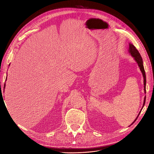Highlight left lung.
<instances>
[{"label": "left lung", "mask_w": 154, "mask_h": 154, "mask_svg": "<svg viewBox=\"0 0 154 154\" xmlns=\"http://www.w3.org/2000/svg\"><path fill=\"white\" fill-rule=\"evenodd\" d=\"M128 52L129 53H130L131 54V55L134 58L135 60L137 62V64H138V66L140 68V70H141L142 73V75L143 77V85H144V92L146 94V88H145V86H146V76H145V70H144V67H143V61H142V57L140 54V53L139 52V51H137V48H135V47L132 44H129V48H128ZM145 99H146V96H145L144 97V101H143V107H143L144 105H145ZM141 112V110L140 112H139V114L138 115V116L137 117V118L135 119V120L134 121V123L135 122V120H137V119L138 118L140 113ZM132 123V124H133ZM131 124V125H132Z\"/></svg>", "instance_id": "8db88e82"}]
</instances>
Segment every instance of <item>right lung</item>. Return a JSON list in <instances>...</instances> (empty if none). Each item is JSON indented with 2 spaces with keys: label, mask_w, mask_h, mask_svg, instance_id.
I'll use <instances>...</instances> for the list:
<instances>
[{
  "label": "right lung",
  "mask_w": 154,
  "mask_h": 154,
  "mask_svg": "<svg viewBox=\"0 0 154 154\" xmlns=\"http://www.w3.org/2000/svg\"><path fill=\"white\" fill-rule=\"evenodd\" d=\"M6 80H7V77H6ZM5 84H4V88H5Z\"/></svg>",
  "instance_id": "right-lung-1"
}]
</instances>
